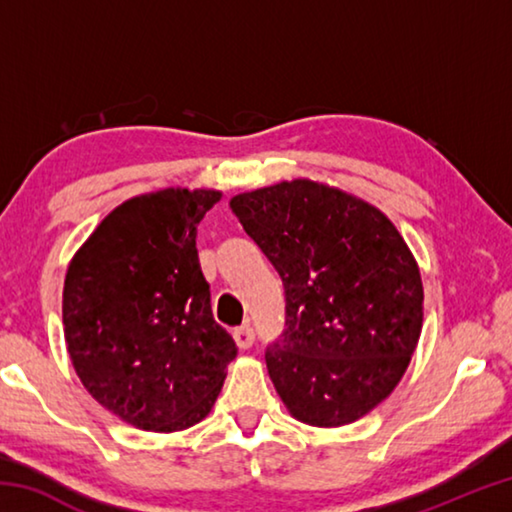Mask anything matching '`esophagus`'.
Here are the masks:
<instances>
[{"mask_svg":"<svg viewBox=\"0 0 512 512\" xmlns=\"http://www.w3.org/2000/svg\"><path fill=\"white\" fill-rule=\"evenodd\" d=\"M232 336H235V341H237V345H239L241 350H248L250 345L255 343V332H253V327H250V325L237 327L235 332H232Z\"/></svg>","mask_w":512,"mask_h":512,"instance_id":"1","label":"esophagus"}]
</instances>
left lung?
I'll return each instance as SVG.
<instances>
[{"mask_svg":"<svg viewBox=\"0 0 512 512\" xmlns=\"http://www.w3.org/2000/svg\"><path fill=\"white\" fill-rule=\"evenodd\" d=\"M284 284L266 368L293 418L341 427L391 395L422 329L418 264L377 207L291 180L230 201Z\"/></svg>","mask_w":512,"mask_h":512,"instance_id":"obj_1","label":"left lung"}]
</instances>
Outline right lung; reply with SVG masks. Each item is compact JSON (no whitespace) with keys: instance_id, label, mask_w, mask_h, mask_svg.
I'll return each mask as SVG.
<instances>
[{"instance_id":"add662e5","label":"right lung","mask_w":512,"mask_h":512,"mask_svg":"<svg viewBox=\"0 0 512 512\" xmlns=\"http://www.w3.org/2000/svg\"><path fill=\"white\" fill-rule=\"evenodd\" d=\"M214 189H162L112 210L67 268V352L88 393L144 431L201 422L237 343L212 316L196 250Z\"/></svg>"}]
</instances>
